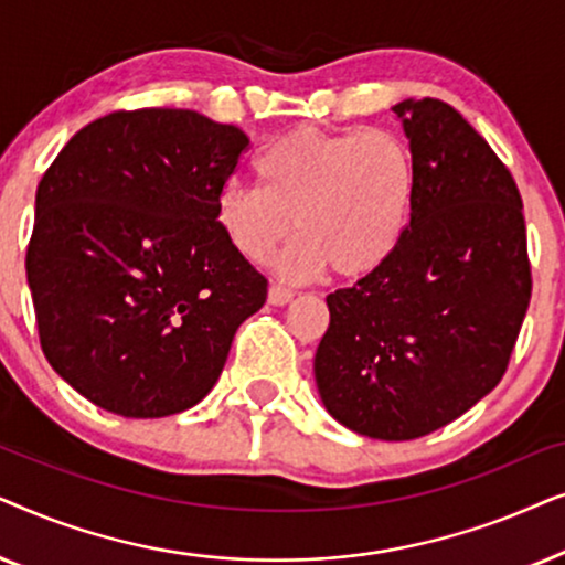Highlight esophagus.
I'll use <instances>...</instances> for the list:
<instances>
[{
  "instance_id": "34e87169",
  "label": "esophagus",
  "mask_w": 565,
  "mask_h": 565,
  "mask_svg": "<svg viewBox=\"0 0 565 565\" xmlns=\"http://www.w3.org/2000/svg\"><path fill=\"white\" fill-rule=\"evenodd\" d=\"M267 300H269V303H273V306H285V303H290V300H292V290L285 288V285L273 282V285H269Z\"/></svg>"
}]
</instances>
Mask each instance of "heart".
<instances>
[{
  "label": "heart",
  "instance_id": "obj_1",
  "mask_svg": "<svg viewBox=\"0 0 565 565\" xmlns=\"http://www.w3.org/2000/svg\"><path fill=\"white\" fill-rule=\"evenodd\" d=\"M257 184L228 182L215 198V223L238 257L262 265L277 254V275L303 282L334 269L362 277L398 249L416 198L412 149L381 128L327 134L296 128L257 157Z\"/></svg>",
  "mask_w": 565,
  "mask_h": 565
}]
</instances>
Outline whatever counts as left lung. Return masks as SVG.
<instances>
[{
	"instance_id": "obj_1",
	"label": "left lung",
	"mask_w": 565,
	"mask_h": 565,
	"mask_svg": "<svg viewBox=\"0 0 565 565\" xmlns=\"http://www.w3.org/2000/svg\"><path fill=\"white\" fill-rule=\"evenodd\" d=\"M393 113L416 164L412 221L388 262L327 296L313 375L339 424L404 443L497 388L532 277L520 190L491 146L439 99Z\"/></svg>"
}]
</instances>
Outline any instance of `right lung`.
I'll list each match as a JSON object with an SVG mask.
<instances>
[{
    "label": "right lung",
    "mask_w": 565,
    "mask_h": 565,
    "mask_svg": "<svg viewBox=\"0 0 565 565\" xmlns=\"http://www.w3.org/2000/svg\"><path fill=\"white\" fill-rule=\"evenodd\" d=\"M249 146L195 110L110 113L43 174L25 269L51 367L128 419L203 401L267 280L231 249L215 198Z\"/></svg>",
    "instance_id": "obj_1"
}]
</instances>
